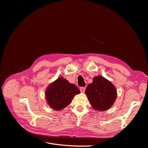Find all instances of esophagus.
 I'll use <instances>...</instances> for the list:
<instances>
[{
	"label": "esophagus",
	"instance_id": "obj_1",
	"mask_svg": "<svg viewBox=\"0 0 148 148\" xmlns=\"http://www.w3.org/2000/svg\"><path fill=\"white\" fill-rule=\"evenodd\" d=\"M85 89H86V88L85 87H81L80 88V91H81L82 92H84V91H85Z\"/></svg>",
	"mask_w": 148,
	"mask_h": 148
}]
</instances>
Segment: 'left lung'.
Instances as JSON below:
<instances>
[{"label":"left lung","mask_w":148,"mask_h":148,"mask_svg":"<svg viewBox=\"0 0 148 148\" xmlns=\"http://www.w3.org/2000/svg\"><path fill=\"white\" fill-rule=\"evenodd\" d=\"M88 99L94 109L99 111L108 110L117 98L114 85L102 76L93 78L85 91Z\"/></svg>","instance_id":"8db88e82"}]
</instances>
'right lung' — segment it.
<instances>
[{
	"mask_svg": "<svg viewBox=\"0 0 148 148\" xmlns=\"http://www.w3.org/2000/svg\"><path fill=\"white\" fill-rule=\"evenodd\" d=\"M80 93L79 89L63 77L58 78L46 90V99L49 107L56 110L69 106L73 97Z\"/></svg>",
	"mask_w": 148,
	"mask_h": 148,
	"instance_id": "right-lung-1",
	"label": "right lung"
}]
</instances>
